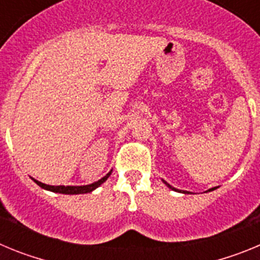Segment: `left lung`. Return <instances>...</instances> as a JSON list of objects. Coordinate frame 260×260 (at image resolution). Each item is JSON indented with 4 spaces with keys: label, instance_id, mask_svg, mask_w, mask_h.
Returning a JSON list of instances; mask_svg holds the SVG:
<instances>
[{
    "label": "left lung",
    "instance_id": "1",
    "mask_svg": "<svg viewBox=\"0 0 260 260\" xmlns=\"http://www.w3.org/2000/svg\"><path fill=\"white\" fill-rule=\"evenodd\" d=\"M162 182L165 183V185L168 186V187H169V189H172V190H174V191H181V190H178V189H176V187H173V186H171L169 185V183L167 182V181H164L162 180ZM215 189H217V187H212V189H210V190H207V191H212V190H215ZM181 192H183V194H189V191H185V190H182V191Z\"/></svg>",
    "mask_w": 260,
    "mask_h": 260
}]
</instances>
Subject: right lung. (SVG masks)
I'll list each match as a JSON object with an SVG mask.
<instances>
[{"mask_svg": "<svg viewBox=\"0 0 260 260\" xmlns=\"http://www.w3.org/2000/svg\"><path fill=\"white\" fill-rule=\"evenodd\" d=\"M112 171L104 176L103 178H100L99 181L93 183H89V185H83V186H63V185H59V186H53V185H47V183H43L40 181L35 180V178H32L34 182L38 183L40 186L41 189L48 190V191H52V192H58V194H66V195H77V194H87V192H91L93 191L95 189H98L99 186L104 183L105 181L108 180V177L110 176Z\"/></svg>", "mask_w": 260, "mask_h": 260, "instance_id": "add662e5", "label": "right lung"}]
</instances>
